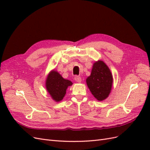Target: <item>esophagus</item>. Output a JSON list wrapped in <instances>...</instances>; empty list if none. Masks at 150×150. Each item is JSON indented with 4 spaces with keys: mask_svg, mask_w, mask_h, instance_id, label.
Instances as JSON below:
<instances>
[{
    "mask_svg": "<svg viewBox=\"0 0 150 150\" xmlns=\"http://www.w3.org/2000/svg\"><path fill=\"white\" fill-rule=\"evenodd\" d=\"M74 79H75L76 82H78V83H81V78L79 76H76L75 78H74Z\"/></svg>",
    "mask_w": 150,
    "mask_h": 150,
    "instance_id": "obj_1",
    "label": "esophagus"
}]
</instances>
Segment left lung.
I'll use <instances>...</instances> for the list:
<instances>
[{"label": "left lung", "mask_w": 150, "mask_h": 150, "mask_svg": "<svg viewBox=\"0 0 150 150\" xmlns=\"http://www.w3.org/2000/svg\"><path fill=\"white\" fill-rule=\"evenodd\" d=\"M86 83L92 94L98 101L108 98L112 87V76L105 63L101 61L94 63Z\"/></svg>", "instance_id": "left-lung-1"}]
</instances>
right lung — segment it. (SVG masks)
I'll return each instance as SVG.
<instances>
[{
	"label": "right lung",
	"instance_id": "add662e5",
	"mask_svg": "<svg viewBox=\"0 0 150 150\" xmlns=\"http://www.w3.org/2000/svg\"><path fill=\"white\" fill-rule=\"evenodd\" d=\"M72 84L71 81L64 79L55 71L50 72L46 82L48 93L57 102L62 100L65 96L67 87Z\"/></svg>",
	"mask_w": 150,
	"mask_h": 150
}]
</instances>
